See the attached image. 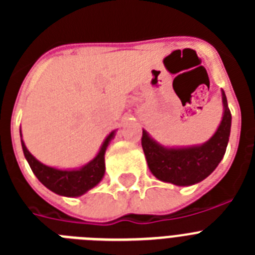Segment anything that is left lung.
Masks as SVG:
<instances>
[{"label": "left lung", "mask_w": 255, "mask_h": 255, "mask_svg": "<svg viewBox=\"0 0 255 255\" xmlns=\"http://www.w3.org/2000/svg\"><path fill=\"white\" fill-rule=\"evenodd\" d=\"M225 112L217 131L207 143L190 148H164L143 130L141 147L148 167L157 179L179 186L197 184L209 176L224 158L231 129V112L222 92Z\"/></svg>", "instance_id": "left-lung-1"}]
</instances>
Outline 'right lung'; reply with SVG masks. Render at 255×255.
Instances as JSON below:
<instances>
[{
    "label": "right lung",
    "mask_w": 255,
    "mask_h": 255,
    "mask_svg": "<svg viewBox=\"0 0 255 255\" xmlns=\"http://www.w3.org/2000/svg\"><path fill=\"white\" fill-rule=\"evenodd\" d=\"M114 135L115 131L108 135L106 140L103 141L101 150L96 155V158L92 159L80 170L64 171L48 167L46 164L37 161L30 154L22 140L21 147L31 171L46 188H48L56 194L64 195V197H79V195L87 193L93 186H96L102 180L103 175H105V153L108 144L114 138ZM20 136H21V131H20Z\"/></svg>",
    "instance_id": "add662e5"
}]
</instances>
